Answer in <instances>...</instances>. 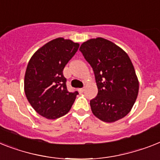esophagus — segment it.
I'll return each instance as SVG.
<instances>
[{
  "instance_id": "1",
  "label": "esophagus",
  "mask_w": 160,
  "mask_h": 160,
  "mask_svg": "<svg viewBox=\"0 0 160 160\" xmlns=\"http://www.w3.org/2000/svg\"><path fill=\"white\" fill-rule=\"evenodd\" d=\"M79 91H80V93H83V92L84 91V88H81V89H79Z\"/></svg>"
}]
</instances>
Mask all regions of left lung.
Segmentation results:
<instances>
[{
    "mask_svg": "<svg viewBox=\"0 0 160 160\" xmlns=\"http://www.w3.org/2000/svg\"><path fill=\"white\" fill-rule=\"evenodd\" d=\"M80 51L93 68L98 87V94L90 100L93 115L105 122L127 116L139 92L138 78L127 52L102 38L83 42Z\"/></svg>",
    "mask_w": 160,
    "mask_h": 160,
    "instance_id": "left-lung-1",
    "label": "left lung"
}]
</instances>
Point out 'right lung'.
Wrapping results in <instances>:
<instances>
[{"label":"right lung","instance_id":"1","mask_svg":"<svg viewBox=\"0 0 160 160\" xmlns=\"http://www.w3.org/2000/svg\"><path fill=\"white\" fill-rule=\"evenodd\" d=\"M80 44L58 38L35 52L27 66L24 93L33 109L47 119H57L70 111L77 91L69 92L63 69Z\"/></svg>","mask_w":160,"mask_h":160}]
</instances>
